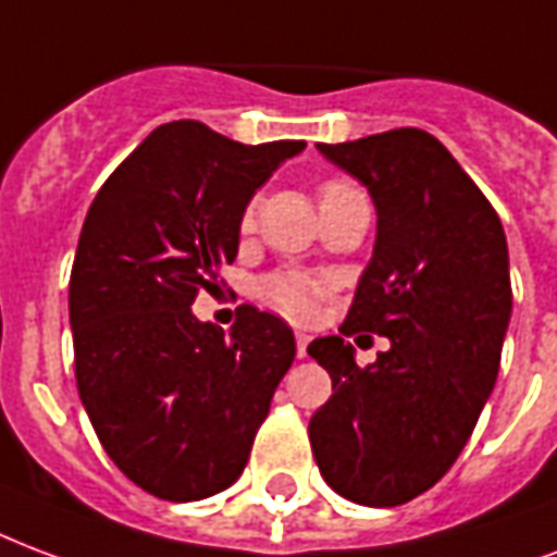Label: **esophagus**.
Instances as JSON below:
<instances>
[{
  "instance_id": "obj_1",
  "label": "esophagus",
  "mask_w": 557,
  "mask_h": 557,
  "mask_svg": "<svg viewBox=\"0 0 557 557\" xmlns=\"http://www.w3.org/2000/svg\"><path fill=\"white\" fill-rule=\"evenodd\" d=\"M308 335L306 332H296V356H299V359H306L308 356Z\"/></svg>"
}]
</instances>
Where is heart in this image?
<instances>
[{
  "instance_id": "heart-1",
  "label": "heart",
  "mask_w": 557,
  "mask_h": 557,
  "mask_svg": "<svg viewBox=\"0 0 557 557\" xmlns=\"http://www.w3.org/2000/svg\"><path fill=\"white\" fill-rule=\"evenodd\" d=\"M341 181H329L320 186V195L341 189ZM255 225V205H249L239 216V228L249 231ZM326 294V282H320L314 275L294 273V270H275V273L263 275L261 282L255 284V296L261 299L263 306L273 308L278 314L290 320H308L314 318L320 299Z\"/></svg>"
}]
</instances>
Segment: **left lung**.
Masks as SVG:
<instances>
[{"label":"left lung","mask_w":557,"mask_h":557,"mask_svg":"<svg viewBox=\"0 0 557 557\" xmlns=\"http://www.w3.org/2000/svg\"><path fill=\"white\" fill-rule=\"evenodd\" d=\"M318 148L376 205L373 258L344 335L364 329L392 347L359 368L341 335L308 344L332 376L308 440L335 493L368 507L407 505L460 457L498 376L513 306L505 228L424 129Z\"/></svg>","instance_id":"1"}]
</instances>
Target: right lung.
Segmentation results:
<instances>
[{"label":"right lung","mask_w":557,"mask_h":557,"mask_svg":"<svg viewBox=\"0 0 557 557\" xmlns=\"http://www.w3.org/2000/svg\"><path fill=\"white\" fill-rule=\"evenodd\" d=\"M306 148L162 124L88 207L71 270L73 368L97 440L129 481L198 502L237 481L294 364L282 318L239 306L225 335L193 314L237 258L251 193Z\"/></svg>","instance_id":"obj_1"}]
</instances>
